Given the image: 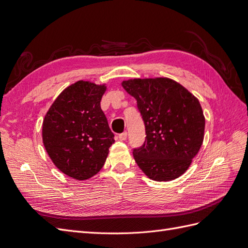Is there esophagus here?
Segmentation results:
<instances>
[{
	"label": "esophagus",
	"mask_w": 248,
	"mask_h": 248,
	"mask_svg": "<svg viewBox=\"0 0 248 248\" xmlns=\"http://www.w3.org/2000/svg\"><path fill=\"white\" fill-rule=\"evenodd\" d=\"M119 139L121 140H125L127 139V132L124 131V132H122V133H120V134H119Z\"/></svg>",
	"instance_id": "1"
}]
</instances>
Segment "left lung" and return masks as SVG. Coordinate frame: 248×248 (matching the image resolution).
<instances>
[{"label":"left lung","instance_id":"left-lung-1","mask_svg":"<svg viewBox=\"0 0 248 248\" xmlns=\"http://www.w3.org/2000/svg\"><path fill=\"white\" fill-rule=\"evenodd\" d=\"M125 91L137 99L146 140L133 149L134 160L155 181H170L189 168L202 144L205 118L190 92L166 78L124 80Z\"/></svg>","mask_w":248,"mask_h":248}]
</instances>
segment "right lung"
<instances>
[{
  "label": "right lung",
  "instance_id": "obj_1",
  "mask_svg": "<svg viewBox=\"0 0 248 248\" xmlns=\"http://www.w3.org/2000/svg\"><path fill=\"white\" fill-rule=\"evenodd\" d=\"M107 87L78 80L51 104L42 125V140L65 175L87 180L98 172L114 144V133L100 108Z\"/></svg>",
  "mask_w": 248,
  "mask_h": 248
}]
</instances>
